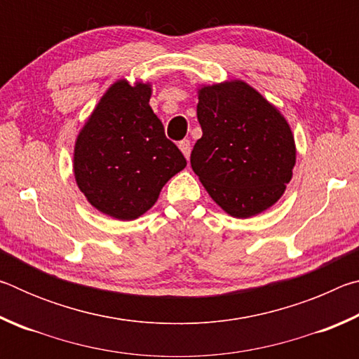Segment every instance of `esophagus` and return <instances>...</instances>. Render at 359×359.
Masks as SVG:
<instances>
[{"label":"esophagus","instance_id":"esophagus-1","mask_svg":"<svg viewBox=\"0 0 359 359\" xmlns=\"http://www.w3.org/2000/svg\"><path fill=\"white\" fill-rule=\"evenodd\" d=\"M179 149L182 150V154L185 155V158H190V154H191V144L188 139H184V141L179 142Z\"/></svg>","mask_w":359,"mask_h":359}]
</instances>
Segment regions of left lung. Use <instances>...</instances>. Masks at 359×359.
Segmentation results:
<instances>
[{
	"label": "left lung",
	"instance_id": "8db88e82",
	"mask_svg": "<svg viewBox=\"0 0 359 359\" xmlns=\"http://www.w3.org/2000/svg\"><path fill=\"white\" fill-rule=\"evenodd\" d=\"M203 137L190 161L210 198L238 218L277 203L293 175L294 137L277 109L242 81L199 90Z\"/></svg>",
	"mask_w": 359,
	"mask_h": 359
}]
</instances>
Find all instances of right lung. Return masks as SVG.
I'll return each instance as SVG.
<instances>
[{"mask_svg":"<svg viewBox=\"0 0 359 359\" xmlns=\"http://www.w3.org/2000/svg\"><path fill=\"white\" fill-rule=\"evenodd\" d=\"M150 85L115 82L79 133L74 175L88 203L118 220H135L187 166L149 106Z\"/></svg>","mask_w":359,"mask_h":359,"instance_id":"right-lung-1","label":"right lung"}]
</instances>
